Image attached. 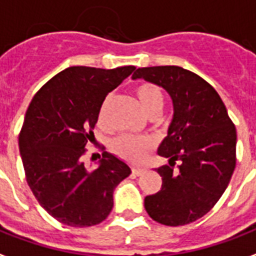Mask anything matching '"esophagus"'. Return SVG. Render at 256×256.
Instances as JSON below:
<instances>
[{
    "mask_svg": "<svg viewBox=\"0 0 256 256\" xmlns=\"http://www.w3.org/2000/svg\"><path fill=\"white\" fill-rule=\"evenodd\" d=\"M132 174H136V176H141L144 174L146 172L145 168H138V166H132Z\"/></svg>",
    "mask_w": 256,
    "mask_h": 256,
    "instance_id": "obj_1",
    "label": "esophagus"
}]
</instances>
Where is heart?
<instances>
[{
    "instance_id": "heart-1",
    "label": "heart",
    "mask_w": 256,
    "mask_h": 256,
    "mask_svg": "<svg viewBox=\"0 0 256 256\" xmlns=\"http://www.w3.org/2000/svg\"><path fill=\"white\" fill-rule=\"evenodd\" d=\"M134 92H136L138 102L141 104L142 110L149 116L154 114H161L164 107V95L157 86L152 84V83H141L136 86ZM107 104H108V99L102 103V106L98 111L99 124H103L106 120ZM150 148H152V144L149 140L140 138V136H122L112 142V152L116 156H120L128 161H132V162L141 161Z\"/></svg>"
}]
</instances>
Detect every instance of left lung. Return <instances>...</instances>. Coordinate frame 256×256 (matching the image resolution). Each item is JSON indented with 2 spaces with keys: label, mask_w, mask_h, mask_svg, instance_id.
I'll return each instance as SVG.
<instances>
[{
  "label": "left lung",
  "mask_w": 256,
  "mask_h": 256,
  "mask_svg": "<svg viewBox=\"0 0 256 256\" xmlns=\"http://www.w3.org/2000/svg\"><path fill=\"white\" fill-rule=\"evenodd\" d=\"M132 79H145L168 91L173 120L158 148L169 165L158 192L146 196L145 210L157 223L185 226L208 214L230 184L236 165V128L222 98L196 74L177 67L138 68ZM180 165L174 170L175 161Z\"/></svg>",
  "instance_id": "8db88e82"
}]
</instances>
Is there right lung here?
<instances>
[{
	"instance_id": "right-lung-1",
	"label": "right lung",
	"mask_w": 256,
	"mask_h": 256,
	"mask_svg": "<svg viewBox=\"0 0 256 256\" xmlns=\"http://www.w3.org/2000/svg\"><path fill=\"white\" fill-rule=\"evenodd\" d=\"M136 70L66 68L33 96L25 114L18 145L25 177L38 204L71 227H91L110 214L116 185L132 170L126 162L103 152L99 166L83 162L92 142L98 111L107 94Z\"/></svg>"
}]
</instances>
